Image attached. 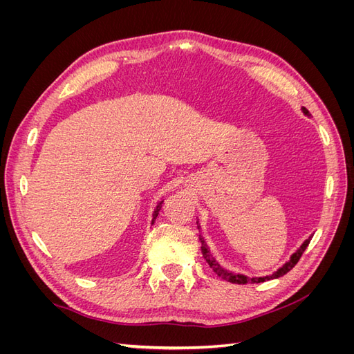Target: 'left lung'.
Segmentation results:
<instances>
[{
	"mask_svg": "<svg viewBox=\"0 0 354 354\" xmlns=\"http://www.w3.org/2000/svg\"><path fill=\"white\" fill-rule=\"evenodd\" d=\"M301 111H303L304 115L310 116V113H308V111H307L306 108H301ZM198 223H199V221H198ZM198 229H201L199 224H198ZM312 238H313V234H312V236H308V238L301 243V246H299V248H298L291 257H289V260H288L282 267H279V269H277L276 272H273L272 274L259 276V277H248V276H245V274L234 273V272H230V270H227V269H224V267L212 257V254H211V251H209V246L207 245L205 239H203L202 236H199V241H201V250H202L203 259L207 260V263L209 264V267L214 270V273H217V274L221 277V279L227 281V282H232V283H248V282L260 283V282H266V281H270V279H277V277H281V276L286 274L289 270H291L292 267L298 263L299 257H301L303 252L306 251V248L308 246L310 241H312Z\"/></svg>",
	"mask_w": 354,
	"mask_h": 354,
	"instance_id": "8db88e82",
	"label": "left lung"
}]
</instances>
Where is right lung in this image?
Here are the masks:
<instances>
[{"label": "right lung", "instance_id": "obj_1", "mask_svg": "<svg viewBox=\"0 0 354 354\" xmlns=\"http://www.w3.org/2000/svg\"><path fill=\"white\" fill-rule=\"evenodd\" d=\"M162 203H164V201H159V202H158V205H156V208H155V211H153V214H152V223H151V224L155 223V220H156V217H158V214H159L160 208H162Z\"/></svg>", "mask_w": 354, "mask_h": 354}]
</instances>
